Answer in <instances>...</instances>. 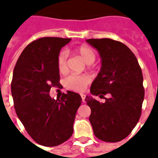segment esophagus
Here are the masks:
<instances>
[{
    "label": "esophagus",
    "mask_w": 158,
    "mask_h": 158,
    "mask_svg": "<svg viewBox=\"0 0 158 158\" xmlns=\"http://www.w3.org/2000/svg\"><path fill=\"white\" fill-rule=\"evenodd\" d=\"M80 96H81L82 101H83V102H85V94H81Z\"/></svg>",
    "instance_id": "obj_1"
}]
</instances>
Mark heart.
<instances>
[{"label":"heart","mask_w":158,"mask_h":158,"mask_svg":"<svg viewBox=\"0 0 158 158\" xmlns=\"http://www.w3.org/2000/svg\"><path fill=\"white\" fill-rule=\"evenodd\" d=\"M74 53L82 59L86 64H92L96 61V53L92 48L88 45H80L74 49ZM57 68L61 73L67 71V54L66 52H61L56 59ZM90 82V79L87 75H70L65 80V85L75 91L85 90L87 85Z\"/></svg>","instance_id":"b5f03b06"}]
</instances>
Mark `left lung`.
I'll return each mask as SVG.
<instances>
[{"instance_id":"obj_1","label":"left lung","mask_w":158,"mask_h":158,"mask_svg":"<svg viewBox=\"0 0 158 158\" xmlns=\"http://www.w3.org/2000/svg\"><path fill=\"white\" fill-rule=\"evenodd\" d=\"M98 51L102 68L90 86L85 102L90 107L89 122L95 135L106 142H118L131 133L139 121L144 101L143 75L135 54L121 42L89 39ZM105 102L100 103L93 96ZM107 95V98H104Z\"/></svg>"}]
</instances>
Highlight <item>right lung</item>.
<instances>
[{
  "label": "right lung",
  "instance_id": "add662e5",
  "mask_svg": "<svg viewBox=\"0 0 158 158\" xmlns=\"http://www.w3.org/2000/svg\"><path fill=\"white\" fill-rule=\"evenodd\" d=\"M71 39L44 37L23 51L13 70L11 90L19 120L32 139L44 146H56L72 136L77 110L82 99L68 91L61 99L49 95L60 85L56 59Z\"/></svg>",
  "mask_w": 158,
  "mask_h": 158
}]
</instances>
